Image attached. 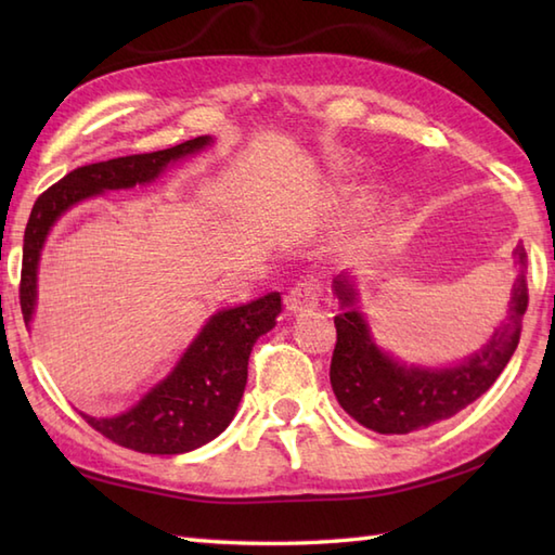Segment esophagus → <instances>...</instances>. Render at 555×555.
<instances>
[{
  "instance_id": "1",
  "label": "esophagus",
  "mask_w": 555,
  "mask_h": 555,
  "mask_svg": "<svg viewBox=\"0 0 555 555\" xmlns=\"http://www.w3.org/2000/svg\"><path fill=\"white\" fill-rule=\"evenodd\" d=\"M322 300V284L317 279H300L296 286L288 291L286 310L291 314L314 310Z\"/></svg>"
}]
</instances>
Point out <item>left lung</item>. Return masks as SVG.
Here are the masks:
<instances>
[{
    "instance_id": "8db88e82",
    "label": "left lung",
    "mask_w": 555,
    "mask_h": 555,
    "mask_svg": "<svg viewBox=\"0 0 555 555\" xmlns=\"http://www.w3.org/2000/svg\"><path fill=\"white\" fill-rule=\"evenodd\" d=\"M517 264L525 250L517 247ZM336 296L344 312L334 317L336 348L328 379L344 408L362 427L379 434H410L453 417L455 412L487 393L520 344L522 314L527 310V281L520 271L505 322L489 344L457 367L420 370L398 364L374 346L364 317L352 308L356 291L348 281H336Z\"/></svg>"
}]
</instances>
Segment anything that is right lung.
<instances>
[{
	"instance_id": "add662e5",
	"label": "right lung",
	"mask_w": 555,
	"mask_h": 555,
	"mask_svg": "<svg viewBox=\"0 0 555 555\" xmlns=\"http://www.w3.org/2000/svg\"><path fill=\"white\" fill-rule=\"evenodd\" d=\"M209 138L199 135L167 150L88 164L66 173L62 181L35 199L23 233V264L18 300L26 324L35 310L38 259L52 223L78 199L116 188H133L157 179L169 162L203 150ZM281 296L267 293L241 308L221 310L185 350L173 372L124 415L90 417L92 429L109 441L138 453L176 455L205 446L229 427L245 391L247 360L257 338L274 328Z\"/></svg>"
}]
</instances>
